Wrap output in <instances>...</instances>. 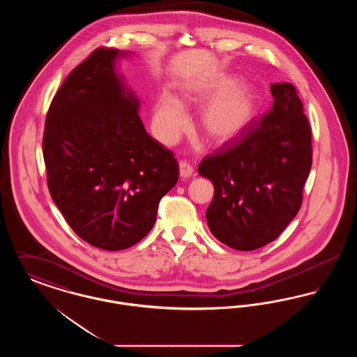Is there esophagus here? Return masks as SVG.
Wrapping results in <instances>:
<instances>
[{"label": "esophagus", "instance_id": "34e87169", "mask_svg": "<svg viewBox=\"0 0 357 357\" xmlns=\"http://www.w3.org/2000/svg\"><path fill=\"white\" fill-rule=\"evenodd\" d=\"M179 174L182 178H190L194 174V167L187 160H181L179 162Z\"/></svg>", "mask_w": 357, "mask_h": 357}]
</instances>
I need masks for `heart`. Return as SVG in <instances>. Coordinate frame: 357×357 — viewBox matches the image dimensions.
<instances>
[{
  "label": "heart",
  "instance_id": "obj_1",
  "mask_svg": "<svg viewBox=\"0 0 357 357\" xmlns=\"http://www.w3.org/2000/svg\"><path fill=\"white\" fill-rule=\"evenodd\" d=\"M234 85L236 82L230 77L214 79L188 95L190 99L202 102L218 98L204 108L201 119L204 134L214 142H226L237 136L255 118V93L246 85L234 89ZM153 121L158 139L171 143L186 126V111L176 98L163 92L155 102Z\"/></svg>",
  "mask_w": 357,
  "mask_h": 357
}]
</instances>
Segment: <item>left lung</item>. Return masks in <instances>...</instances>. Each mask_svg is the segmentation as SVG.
Instances as JSON below:
<instances>
[{"label":"left lung","instance_id":"8db88e82","mask_svg":"<svg viewBox=\"0 0 357 357\" xmlns=\"http://www.w3.org/2000/svg\"><path fill=\"white\" fill-rule=\"evenodd\" d=\"M271 92L272 109L198 166L214 185L206 211L210 231L242 252L259 249L285 230L301 207L312 167V131L297 89L280 83Z\"/></svg>","mask_w":357,"mask_h":357}]
</instances>
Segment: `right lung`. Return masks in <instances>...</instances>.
<instances>
[{"instance_id":"obj_1","label":"right lung","mask_w":357,"mask_h":357,"mask_svg":"<svg viewBox=\"0 0 357 357\" xmlns=\"http://www.w3.org/2000/svg\"><path fill=\"white\" fill-rule=\"evenodd\" d=\"M123 54L98 48L69 73L43 136L53 202L79 237L104 250L146 237L179 178L174 153L146 132L137 99L115 73Z\"/></svg>"}]
</instances>
